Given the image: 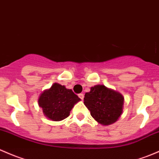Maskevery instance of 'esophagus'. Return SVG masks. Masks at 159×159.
Wrapping results in <instances>:
<instances>
[{"mask_svg": "<svg viewBox=\"0 0 159 159\" xmlns=\"http://www.w3.org/2000/svg\"><path fill=\"white\" fill-rule=\"evenodd\" d=\"M78 97H79L81 100H84V93H79V94H78Z\"/></svg>", "mask_w": 159, "mask_h": 159, "instance_id": "esophagus-1", "label": "esophagus"}]
</instances>
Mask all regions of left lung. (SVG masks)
<instances>
[{
    "mask_svg": "<svg viewBox=\"0 0 159 159\" xmlns=\"http://www.w3.org/2000/svg\"><path fill=\"white\" fill-rule=\"evenodd\" d=\"M84 101L92 117L103 126L113 124L123 113V96L104 85L91 87V91L85 93Z\"/></svg>",
    "mask_w": 159,
    "mask_h": 159,
    "instance_id": "1",
    "label": "left lung"
}]
</instances>
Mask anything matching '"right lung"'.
<instances>
[{"label":"right lung","instance_id":"1","mask_svg":"<svg viewBox=\"0 0 159 159\" xmlns=\"http://www.w3.org/2000/svg\"><path fill=\"white\" fill-rule=\"evenodd\" d=\"M80 101L81 99L71 89L54 83L49 89L45 90L40 94L38 103L48 119L61 121L69 116L75 103Z\"/></svg>","mask_w":159,"mask_h":159}]
</instances>
